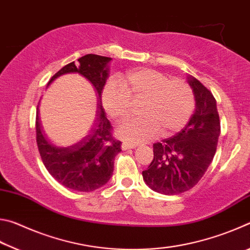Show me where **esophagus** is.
Instances as JSON below:
<instances>
[{
    "label": "esophagus",
    "instance_id": "obj_1",
    "mask_svg": "<svg viewBox=\"0 0 250 250\" xmlns=\"http://www.w3.org/2000/svg\"><path fill=\"white\" fill-rule=\"evenodd\" d=\"M133 147H135V145H131V143H128V142H122L121 145L122 150H129V149H133Z\"/></svg>",
    "mask_w": 250,
    "mask_h": 250
}]
</instances>
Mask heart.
I'll return each instance as SVG.
<instances>
[{
    "label": "heart",
    "instance_id": "heart-1",
    "mask_svg": "<svg viewBox=\"0 0 250 250\" xmlns=\"http://www.w3.org/2000/svg\"><path fill=\"white\" fill-rule=\"evenodd\" d=\"M103 103L108 115L117 122L125 121L138 104L139 116L125 122L118 134L139 143L156 133L170 137L184 128L195 109V98L188 83L151 68L126 71L109 79L103 90Z\"/></svg>",
    "mask_w": 250,
    "mask_h": 250
}]
</instances>
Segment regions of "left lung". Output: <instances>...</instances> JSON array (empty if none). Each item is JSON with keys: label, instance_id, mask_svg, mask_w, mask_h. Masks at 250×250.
I'll use <instances>...</instances> for the list:
<instances>
[{"label": "left lung", "instance_id": "obj_1", "mask_svg": "<svg viewBox=\"0 0 250 250\" xmlns=\"http://www.w3.org/2000/svg\"><path fill=\"white\" fill-rule=\"evenodd\" d=\"M188 83L195 97V111L175 135L153 145V160L142 172L153 191L175 195L194 188L207 171L216 152L221 122L216 100L193 76Z\"/></svg>", "mask_w": 250, "mask_h": 250}]
</instances>
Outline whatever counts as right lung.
<instances>
[{"instance_id":"right-lung-1","label":"right lung","mask_w":250,"mask_h":250,"mask_svg":"<svg viewBox=\"0 0 250 250\" xmlns=\"http://www.w3.org/2000/svg\"><path fill=\"white\" fill-rule=\"evenodd\" d=\"M110 61V57L84 55L76 64L73 62L62 67L47 83L68 73H78L92 83L98 99L96 120L82 140L69 146L53 143L45 137L39 112L36 115V143L42 161L55 180L74 191L91 192L107 183L113 172V161L121 151V141L112 137V126L101 103Z\"/></svg>"}]
</instances>
